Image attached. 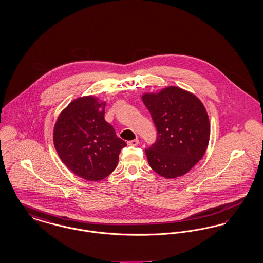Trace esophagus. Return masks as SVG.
Masks as SVG:
<instances>
[{
    "label": "esophagus",
    "mask_w": 263,
    "mask_h": 263,
    "mask_svg": "<svg viewBox=\"0 0 263 263\" xmlns=\"http://www.w3.org/2000/svg\"><path fill=\"white\" fill-rule=\"evenodd\" d=\"M127 144H128L129 146H137L138 144H139V140H138V139H135V140L129 141Z\"/></svg>",
    "instance_id": "1"
}]
</instances>
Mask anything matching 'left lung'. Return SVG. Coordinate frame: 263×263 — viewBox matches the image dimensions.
I'll return each instance as SVG.
<instances>
[{"label":"left lung","mask_w":263,"mask_h":263,"mask_svg":"<svg viewBox=\"0 0 263 263\" xmlns=\"http://www.w3.org/2000/svg\"><path fill=\"white\" fill-rule=\"evenodd\" d=\"M141 98L158 130L157 142L146 150L151 167L167 179L187 174L209 144L210 122L204 104L194 93L175 86L144 92Z\"/></svg>","instance_id":"left-lung-1"}]
</instances>
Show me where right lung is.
<instances>
[{
  "label": "right lung",
  "mask_w": 263,
  "mask_h": 263,
  "mask_svg": "<svg viewBox=\"0 0 263 263\" xmlns=\"http://www.w3.org/2000/svg\"><path fill=\"white\" fill-rule=\"evenodd\" d=\"M105 101L95 96L72 100L59 114L53 142L63 163L76 175L99 181L115 170L125 142L104 119Z\"/></svg>",
  "instance_id": "add662e5"
}]
</instances>
